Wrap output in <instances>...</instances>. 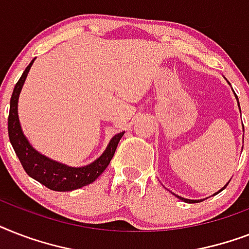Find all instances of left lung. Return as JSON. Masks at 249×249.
Segmentation results:
<instances>
[{
  "label": "left lung",
  "mask_w": 249,
  "mask_h": 249,
  "mask_svg": "<svg viewBox=\"0 0 249 249\" xmlns=\"http://www.w3.org/2000/svg\"><path fill=\"white\" fill-rule=\"evenodd\" d=\"M235 97H236V94H235ZM236 99H238V97H236ZM238 103H239V102H238ZM229 183H226V185L224 186V187H222V189L220 190V191H218V193H221V191H222V190H225L226 189V186H228ZM218 193H216V194H218ZM216 194H214V195H216ZM176 196L178 197V199H181V200H183V201H186V203H195V201H199V200H190V199H185V197H181V196H178V195H176Z\"/></svg>",
  "instance_id": "left-lung-1"
}]
</instances>
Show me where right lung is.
<instances>
[{"label":"right lung","mask_w":249,"mask_h":249,"mask_svg":"<svg viewBox=\"0 0 249 249\" xmlns=\"http://www.w3.org/2000/svg\"><path fill=\"white\" fill-rule=\"evenodd\" d=\"M33 62L35 59H32V62L28 64V67L23 72V75L14 88L13 95L10 99V112L9 121H7L10 142L13 144L14 151L20 160L21 165L27 174L33 179L46 186L48 189L54 190V191H72V190L84 187V186L95 181L103 173V170L108 166L121 137L124 136V132L112 137V140L109 141L105 152L97 160H94L93 163L85 166H79V168L58 163L55 160L49 159L48 156L36 151L23 134L20 123H19V116H18L19 94L24 85V81Z\"/></svg>","instance_id":"add662e5"}]
</instances>
